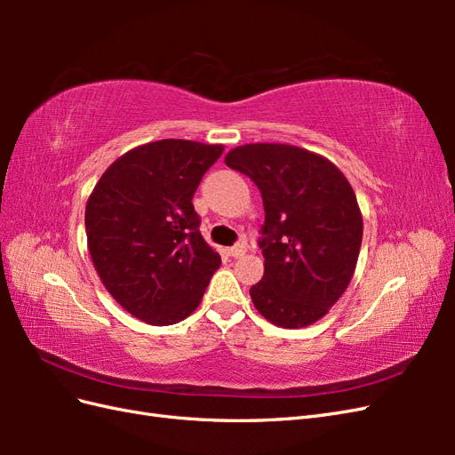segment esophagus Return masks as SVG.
Returning a JSON list of instances; mask_svg holds the SVG:
<instances>
[{"label":"esophagus","instance_id":"34e87169","mask_svg":"<svg viewBox=\"0 0 455 455\" xmlns=\"http://www.w3.org/2000/svg\"><path fill=\"white\" fill-rule=\"evenodd\" d=\"M244 252H246V243L244 241H241L235 246L228 249V256H231V258H241V256H244Z\"/></svg>","mask_w":455,"mask_h":455}]
</instances>
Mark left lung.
<instances>
[{
    "instance_id": "1",
    "label": "left lung",
    "mask_w": 455,
    "mask_h": 455,
    "mask_svg": "<svg viewBox=\"0 0 455 455\" xmlns=\"http://www.w3.org/2000/svg\"><path fill=\"white\" fill-rule=\"evenodd\" d=\"M226 164L261 191L266 222L264 277L251 288L254 307L281 328H304L346 292L363 243V214L332 161L291 144L233 148Z\"/></svg>"
}]
</instances>
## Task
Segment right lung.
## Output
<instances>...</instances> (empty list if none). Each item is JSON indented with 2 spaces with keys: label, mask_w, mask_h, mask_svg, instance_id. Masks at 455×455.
<instances>
[{
  "label": "right lung",
  "mask_w": 455,
  "mask_h": 455,
  "mask_svg": "<svg viewBox=\"0 0 455 455\" xmlns=\"http://www.w3.org/2000/svg\"><path fill=\"white\" fill-rule=\"evenodd\" d=\"M222 151L194 140L149 142L116 159L96 182L85 209L89 254L106 291L136 319L184 321L222 264L191 203Z\"/></svg>",
  "instance_id": "add662e5"
}]
</instances>
